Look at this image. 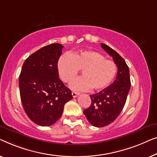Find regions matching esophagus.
<instances>
[{"label": "esophagus", "mask_w": 157, "mask_h": 157, "mask_svg": "<svg viewBox=\"0 0 157 157\" xmlns=\"http://www.w3.org/2000/svg\"><path fill=\"white\" fill-rule=\"evenodd\" d=\"M79 94L78 92H72V95L73 98H76L77 96H78Z\"/></svg>", "instance_id": "obj_1"}]
</instances>
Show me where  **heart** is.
<instances>
[{"label":"heart","mask_w":157,"mask_h":157,"mask_svg":"<svg viewBox=\"0 0 157 157\" xmlns=\"http://www.w3.org/2000/svg\"><path fill=\"white\" fill-rule=\"evenodd\" d=\"M59 76L65 83H70L82 71V77L72 82L70 87L77 91L92 88L100 91L107 88L115 78L117 67L111 60L94 51H84L71 56L63 55L57 63Z\"/></svg>","instance_id":"obj_1"}]
</instances>
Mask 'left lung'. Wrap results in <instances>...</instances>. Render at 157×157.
Returning a JSON list of instances; mask_svg holds the SVG:
<instances>
[{"label":"left lung","mask_w":157,"mask_h":157,"mask_svg":"<svg viewBox=\"0 0 157 157\" xmlns=\"http://www.w3.org/2000/svg\"><path fill=\"white\" fill-rule=\"evenodd\" d=\"M101 47L112 57L117 66V74L112 85L98 93L90 94L91 105L84 110L88 122L96 127H105L117 118L125 105L131 86L129 70L124 59L105 44L101 43Z\"/></svg>","instance_id":"obj_1"}]
</instances>
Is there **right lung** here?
I'll list each match as a JSON object with an SVG mask.
<instances>
[{
  "instance_id": "obj_1",
  "label": "right lung",
  "mask_w": 157,
  "mask_h": 157,
  "mask_svg": "<svg viewBox=\"0 0 157 157\" xmlns=\"http://www.w3.org/2000/svg\"><path fill=\"white\" fill-rule=\"evenodd\" d=\"M63 46L52 43L37 50L24 62L19 76L20 94L30 120L40 126H51L72 100L71 90L59 78L57 63Z\"/></svg>"
}]
</instances>
